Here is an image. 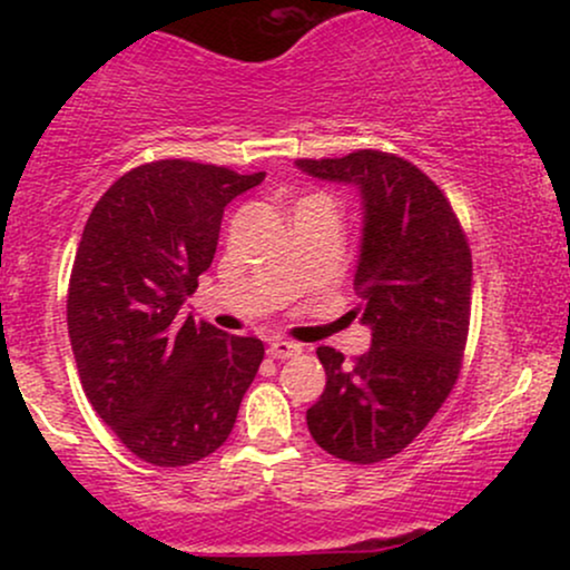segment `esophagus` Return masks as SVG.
I'll return each mask as SVG.
<instances>
[{
    "label": "esophagus",
    "instance_id": "obj_1",
    "mask_svg": "<svg viewBox=\"0 0 570 570\" xmlns=\"http://www.w3.org/2000/svg\"><path fill=\"white\" fill-rule=\"evenodd\" d=\"M303 351L297 343H289V340H273L271 345H267V356L271 358H292L297 356V353Z\"/></svg>",
    "mask_w": 570,
    "mask_h": 570
}]
</instances>
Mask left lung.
Masks as SVG:
<instances>
[{"label":"left lung","mask_w":570,"mask_h":570,"mask_svg":"<svg viewBox=\"0 0 570 570\" xmlns=\"http://www.w3.org/2000/svg\"><path fill=\"white\" fill-rule=\"evenodd\" d=\"M299 171L351 185L362 198L353 289L372 345L348 364L318 348L326 389L307 431L326 453L377 463L429 426L461 370L472 311V252L453 208L412 163L375 149L297 160Z\"/></svg>","instance_id":"1"}]
</instances>
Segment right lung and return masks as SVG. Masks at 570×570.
Masks as SVG:
<instances>
[{"label":"right lung","instance_id":"obj_1","mask_svg":"<svg viewBox=\"0 0 570 570\" xmlns=\"http://www.w3.org/2000/svg\"><path fill=\"white\" fill-rule=\"evenodd\" d=\"M263 179L147 163L101 195L82 230L67 299L77 372L98 417L153 466L222 448L265 356L263 340L181 316L212 267L225 206Z\"/></svg>","mask_w":570,"mask_h":570}]
</instances>
